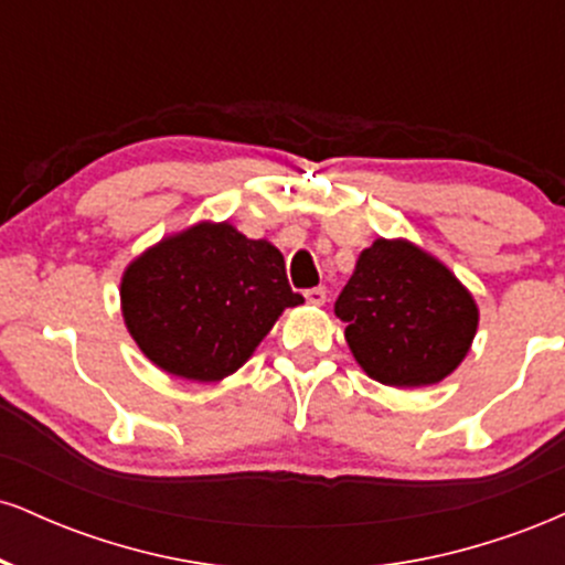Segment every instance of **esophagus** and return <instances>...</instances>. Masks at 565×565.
Instances as JSON below:
<instances>
[{
    "label": "esophagus",
    "instance_id": "1",
    "mask_svg": "<svg viewBox=\"0 0 565 565\" xmlns=\"http://www.w3.org/2000/svg\"><path fill=\"white\" fill-rule=\"evenodd\" d=\"M305 300H308L310 305H323L327 302V289L323 287H313L305 291Z\"/></svg>",
    "mask_w": 565,
    "mask_h": 565
}]
</instances>
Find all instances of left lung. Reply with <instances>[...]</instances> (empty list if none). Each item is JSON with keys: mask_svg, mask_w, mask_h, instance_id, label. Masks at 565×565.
<instances>
[{"mask_svg": "<svg viewBox=\"0 0 565 565\" xmlns=\"http://www.w3.org/2000/svg\"><path fill=\"white\" fill-rule=\"evenodd\" d=\"M353 359L391 387L436 385L465 361L478 305L438 257L406 238H377L361 252L334 302Z\"/></svg>", "mask_w": 565, "mask_h": 565, "instance_id": "8db88e82", "label": "left lung"}]
</instances>
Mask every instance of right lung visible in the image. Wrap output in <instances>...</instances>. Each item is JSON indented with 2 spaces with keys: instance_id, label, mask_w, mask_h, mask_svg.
<instances>
[{
  "instance_id": "add662e5",
  "label": "right lung",
  "mask_w": 565,
  "mask_h": 565,
  "mask_svg": "<svg viewBox=\"0 0 565 565\" xmlns=\"http://www.w3.org/2000/svg\"><path fill=\"white\" fill-rule=\"evenodd\" d=\"M119 295L142 355L193 382L228 377L284 310L305 302L274 244L210 220L148 246L127 265Z\"/></svg>"
}]
</instances>
